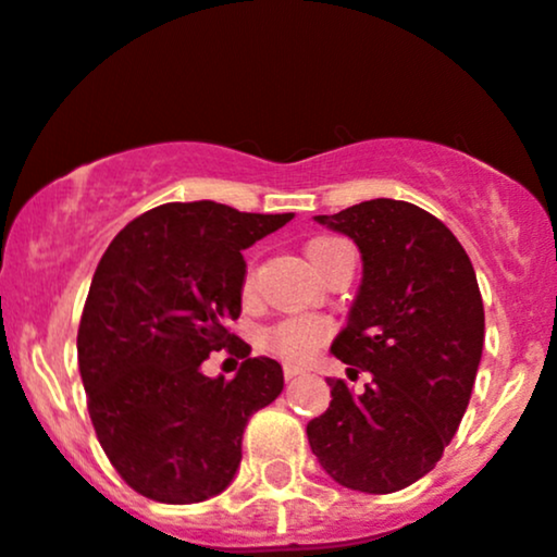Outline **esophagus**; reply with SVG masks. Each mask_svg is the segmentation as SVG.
Instances as JSON below:
<instances>
[{
	"mask_svg": "<svg viewBox=\"0 0 557 557\" xmlns=\"http://www.w3.org/2000/svg\"><path fill=\"white\" fill-rule=\"evenodd\" d=\"M296 376H301V368H298V366H285V382H294Z\"/></svg>",
	"mask_w": 557,
	"mask_h": 557,
	"instance_id": "1",
	"label": "esophagus"
}]
</instances>
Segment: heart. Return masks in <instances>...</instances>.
I'll return each instance as SVG.
<instances>
[{
  "label": "heart",
  "instance_id": "b5f03b06",
  "mask_svg": "<svg viewBox=\"0 0 557 557\" xmlns=\"http://www.w3.org/2000/svg\"><path fill=\"white\" fill-rule=\"evenodd\" d=\"M342 243L344 239H336V237L312 239V243H309V259L312 261L320 259V256L327 253V250L336 248V245ZM243 290L245 296H250V290H253V267H248V272H245ZM327 333H331V325H327L325 320L296 314V318H288L280 325H274L272 331H269L267 342L274 352L288 357V360H307V357H312L320 347H323Z\"/></svg>",
  "mask_w": 557,
  "mask_h": 557
}]
</instances>
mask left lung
Returning a JSON list of instances; mask_svg holds the SVG:
<instances>
[{
	"label": "left lung",
	"instance_id": "8db88e82",
	"mask_svg": "<svg viewBox=\"0 0 557 557\" xmlns=\"http://www.w3.org/2000/svg\"><path fill=\"white\" fill-rule=\"evenodd\" d=\"M314 221L360 250V288L331 352L373 379L360 395L325 379L333 400L307 424L309 446L344 488L392 494L441 461L470 403L485 333L475 269L411 202L379 197Z\"/></svg>",
	"mask_w": 557,
	"mask_h": 557
}]
</instances>
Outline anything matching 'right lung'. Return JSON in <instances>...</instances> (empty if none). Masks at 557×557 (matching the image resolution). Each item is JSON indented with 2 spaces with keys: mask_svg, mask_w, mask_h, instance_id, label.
Returning a JSON list of instances; mask_svg holds the SVG:
<instances>
[{
  "mask_svg": "<svg viewBox=\"0 0 557 557\" xmlns=\"http://www.w3.org/2000/svg\"><path fill=\"white\" fill-rule=\"evenodd\" d=\"M294 213H239L210 200L146 210L107 248L82 309L77 355L101 448L140 496L195 505L237 475L243 432L283 392V368L226 331L243 312V250ZM230 348L235 379L201 360Z\"/></svg>",
  "mask_w": 557,
  "mask_h": 557,
  "instance_id": "obj_1",
  "label": "right lung"
}]
</instances>
